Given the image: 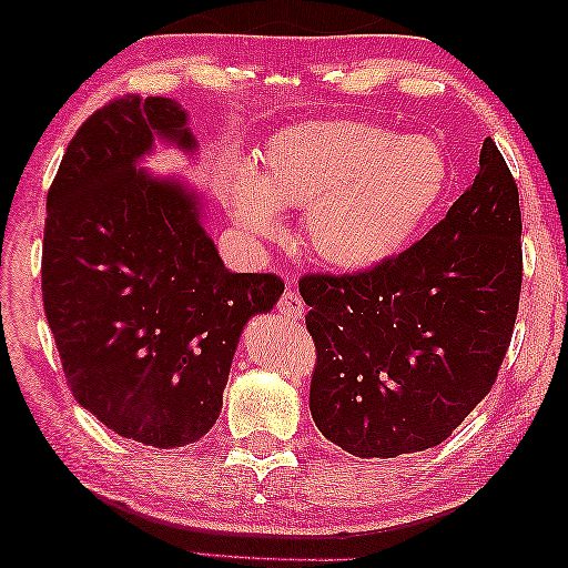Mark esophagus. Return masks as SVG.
Segmentation results:
<instances>
[{
    "instance_id": "esophagus-1",
    "label": "esophagus",
    "mask_w": 568,
    "mask_h": 568,
    "mask_svg": "<svg viewBox=\"0 0 568 568\" xmlns=\"http://www.w3.org/2000/svg\"><path fill=\"white\" fill-rule=\"evenodd\" d=\"M276 310L284 314L286 320H302V314H304V302H302V296L296 294L294 290H286L282 296H278V304H276Z\"/></svg>"
}]
</instances>
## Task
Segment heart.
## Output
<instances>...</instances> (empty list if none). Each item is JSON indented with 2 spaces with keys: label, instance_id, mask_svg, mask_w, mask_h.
<instances>
[{
  "label": "heart",
  "instance_id": "heart-1",
  "mask_svg": "<svg viewBox=\"0 0 568 568\" xmlns=\"http://www.w3.org/2000/svg\"><path fill=\"white\" fill-rule=\"evenodd\" d=\"M448 158L425 135L397 138L362 120L284 130L256 171L226 165L221 199L254 239H274L278 206H306L304 241L322 264L362 272L393 258L438 206Z\"/></svg>",
  "mask_w": 568,
  "mask_h": 568
}]
</instances>
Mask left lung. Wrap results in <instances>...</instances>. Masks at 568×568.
Here are the masks:
<instances>
[{
    "mask_svg": "<svg viewBox=\"0 0 568 568\" xmlns=\"http://www.w3.org/2000/svg\"><path fill=\"white\" fill-rule=\"evenodd\" d=\"M518 185L486 138L480 171L440 223L385 264L306 274L317 347L310 410L357 458H395L450 438L496 385L518 314Z\"/></svg>",
    "mask_w": 568,
    "mask_h": 568,
    "instance_id": "left-lung-1",
    "label": "left lung"
}]
</instances>
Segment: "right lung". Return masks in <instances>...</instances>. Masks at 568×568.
I'll list each match as a JSON object with an SVG mask.
<instances>
[{
	"mask_svg": "<svg viewBox=\"0 0 568 568\" xmlns=\"http://www.w3.org/2000/svg\"><path fill=\"white\" fill-rule=\"evenodd\" d=\"M153 138L196 148L171 98H115L72 135L48 191L42 302L74 399L123 438L181 448L219 420L241 329L284 282L223 266L196 193L135 165Z\"/></svg>",
	"mask_w": 568,
	"mask_h": 568,
	"instance_id": "right-lung-1",
	"label": "right lung"
}]
</instances>
